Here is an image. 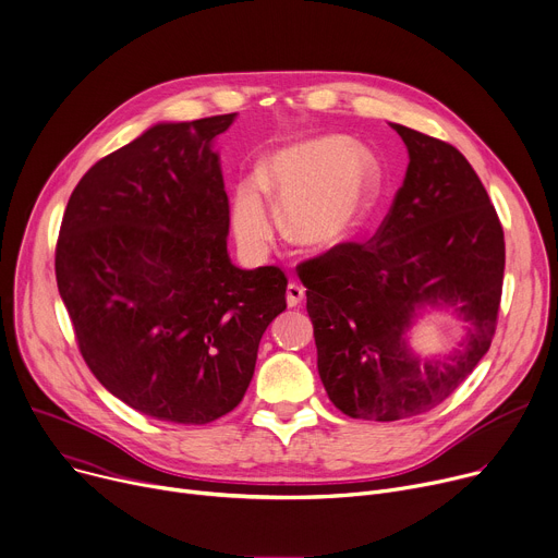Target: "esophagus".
Returning <instances> with one entry per match:
<instances>
[{
  "mask_svg": "<svg viewBox=\"0 0 558 558\" xmlns=\"http://www.w3.org/2000/svg\"><path fill=\"white\" fill-rule=\"evenodd\" d=\"M304 294H306V288L304 286H299L296 281H290L288 283V290H286V299H288V306H299L302 304V299H304Z\"/></svg>",
  "mask_w": 558,
  "mask_h": 558,
  "instance_id": "1",
  "label": "esophagus"
}]
</instances>
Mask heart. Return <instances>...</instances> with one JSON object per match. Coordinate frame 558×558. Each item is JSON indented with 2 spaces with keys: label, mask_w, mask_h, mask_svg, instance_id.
<instances>
[{
  "label": "heart",
  "mask_w": 558,
  "mask_h": 558,
  "mask_svg": "<svg viewBox=\"0 0 558 558\" xmlns=\"http://www.w3.org/2000/svg\"><path fill=\"white\" fill-rule=\"evenodd\" d=\"M377 194L379 169L366 147L344 136L313 138L277 151L259 181L236 187L232 223L247 252H268L277 232L272 196L283 203V226L292 241L328 247L364 223Z\"/></svg>",
  "instance_id": "1"
}]
</instances>
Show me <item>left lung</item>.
I'll return each instance as SVG.
<instances>
[{
    "label": "left lung",
    "instance_id": "left-lung-1",
    "mask_svg": "<svg viewBox=\"0 0 558 558\" xmlns=\"http://www.w3.org/2000/svg\"><path fill=\"white\" fill-rule=\"evenodd\" d=\"M393 130L409 167L375 236L296 266L330 402L377 422L432 411L471 375L492 347L505 272L502 226L474 167L445 141ZM428 303L453 307L470 332L449 359L420 363L405 330Z\"/></svg>",
    "mask_w": 558,
    "mask_h": 558
}]
</instances>
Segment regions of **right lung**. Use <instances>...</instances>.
<instances>
[{
	"mask_svg": "<svg viewBox=\"0 0 558 558\" xmlns=\"http://www.w3.org/2000/svg\"><path fill=\"white\" fill-rule=\"evenodd\" d=\"M234 113L156 124L75 185L56 279L82 360L132 409L207 424L243 400L268 324L286 311L277 266L228 256L230 205L214 136Z\"/></svg>",
	"mask_w": 558,
	"mask_h": 558,
	"instance_id": "1",
	"label": "right lung"
}]
</instances>
